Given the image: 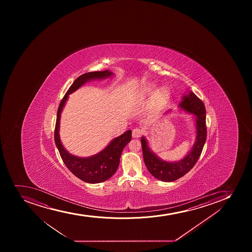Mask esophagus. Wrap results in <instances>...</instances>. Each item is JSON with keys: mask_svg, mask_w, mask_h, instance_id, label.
<instances>
[{"mask_svg": "<svg viewBox=\"0 0 252 252\" xmlns=\"http://www.w3.org/2000/svg\"><path fill=\"white\" fill-rule=\"evenodd\" d=\"M142 135V130L138 128H135L132 130V137L133 138H139L140 135Z\"/></svg>", "mask_w": 252, "mask_h": 252, "instance_id": "obj_1", "label": "esophagus"}]
</instances>
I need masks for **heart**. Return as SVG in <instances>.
<instances>
[{"label": "heart", "instance_id": "b5f03b06", "mask_svg": "<svg viewBox=\"0 0 252 252\" xmlns=\"http://www.w3.org/2000/svg\"><path fill=\"white\" fill-rule=\"evenodd\" d=\"M153 97L150 107L154 110L158 109L167 102L170 96V91L167 87H161L157 90V85L152 83H148L143 86L140 91V99H145Z\"/></svg>", "mask_w": 252, "mask_h": 252}]
</instances>
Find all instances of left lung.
Masks as SVG:
<instances>
[{
    "label": "left lung",
    "mask_w": 252,
    "mask_h": 252,
    "mask_svg": "<svg viewBox=\"0 0 252 252\" xmlns=\"http://www.w3.org/2000/svg\"><path fill=\"white\" fill-rule=\"evenodd\" d=\"M180 109L194 116L195 122V142L191 150L182 159L176 162H167L160 158L148 145L145 137L141 138L143 157L149 172L162 182H170L179 179L194 167L201 155L206 140L207 128L205 124L206 111L204 103L194 93L184 94L178 104ZM168 110L166 113H169Z\"/></svg>",
    "instance_id": "1"
}]
</instances>
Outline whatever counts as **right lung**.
Here are the masks:
<instances>
[{
    "instance_id": "1",
    "label": "right lung",
    "mask_w": 252,
    "mask_h": 252,
    "mask_svg": "<svg viewBox=\"0 0 252 252\" xmlns=\"http://www.w3.org/2000/svg\"><path fill=\"white\" fill-rule=\"evenodd\" d=\"M113 73L110 70L103 71H94L85 73L80 75L70 85L63 100L61 101L58 107L57 122H56L54 140L61 157L65 166L75 177L82 180L83 182L88 183H100L109 179L114 174L120 163V158L122 150L128 143L131 140V130H128L122 135L116 137L108 144L107 147L97 153V155L90 157L80 158L72 155L65 150L60 140L59 129H60L61 113L63 107L67 101L69 94L79 90L83 85L88 81L94 80H102L105 78H109Z\"/></svg>"
}]
</instances>
